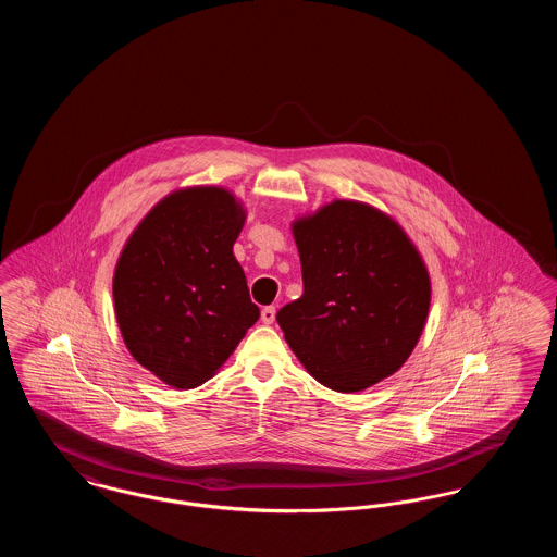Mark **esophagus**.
<instances>
[{
    "label": "esophagus",
    "instance_id": "esophagus-1",
    "mask_svg": "<svg viewBox=\"0 0 557 557\" xmlns=\"http://www.w3.org/2000/svg\"><path fill=\"white\" fill-rule=\"evenodd\" d=\"M261 321L263 323H273L275 321V307H263V311H261Z\"/></svg>",
    "mask_w": 557,
    "mask_h": 557
}]
</instances>
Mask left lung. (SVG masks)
Here are the masks:
<instances>
[{
	"label": "left lung",
	"instance_id": "1",
	"mask_svg": "<svg viewBox=\"0 0 557 557\" xmlns=\"http://www.w3.org/2000/svg\"><path fill=\"white\" fill-rule=\"evenodd\" d=\"M302 296L277 323L319 384L359 393L400 370L424 332L430 275L397 221L357 200L298 216Z\"/></svg>",
	"mask_w": 557,
	"mask_h": 557
}]
</instances>
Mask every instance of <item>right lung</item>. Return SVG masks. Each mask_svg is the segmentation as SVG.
<instances>
[{
    "mask_svg": "<svg viewBox=\"0 0 557 557\" xmlns=\"http://www.w3.org/2000/svg\"><path fill=\"white\" fill-rule=\"evenodd\" d=\"M246 221L219 186L177 189L125 242L112 277L114 313L133 359L173 388H196L259 319L234 242Z\"/></svg>",
    "mask_w": 557,
    "mask_h": 557,
    "instance_id": "1",
    "label": "right lung"
}]
</instances>
